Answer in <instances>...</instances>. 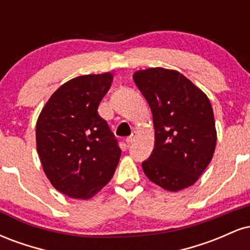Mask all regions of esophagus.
Wrapping results in <instances>:
<instances>
[{
  "label": "esophagus",
  "mask_w": 250,
  "mask_h": 250,
  "mask_svg": "<svg viewBox=\"0 0 250 250\" xmlns=\"http://www.w3.org/2000/svg\"><path fill=\"white\" fill-rule=\"evenodd\" d=\"M135 137H136V134L131 133L130 136H128L127 139H125V142H127L128 145H130V143H133L135 141Z\"/></svg>",
  "instance_id": "34e87169"
}]
</instances>
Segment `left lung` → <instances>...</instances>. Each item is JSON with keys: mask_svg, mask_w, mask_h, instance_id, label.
I'll list each match as a JSON object with an SVG mask.
<instances>
[{"mask_svg": "<svg viewBox=\"0 0 250 250\" xmlns=\"http://www.w3.org/2000/svg\"><path fill=\"white\" fill-rule=\"evenodd\" d=\"M134 81L153 114L155 147L142 162L151 182L170 191L194 185L216 146L214 113L207 95L179 71L149 68Z\"/></svg>", "mask_w": 250, "mask_h": 250, "instance_id": "obj_1", "label": "left lung"}]
</instances>
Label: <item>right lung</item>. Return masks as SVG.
<instances>
[{
	"mask_svg": "<svg viewBox=\"0 0 250 250\" xmlns=\"http://www.w3.org/2000/svg\"><path fill=\"white\" fill-rule=\"evenodd\" d=\"M113 75H83L51 95L36 123V147L54 188L73 199H89L111 180L121 149L97 113Z\"/></svg>",
	"mask_w": 250,
	"mask_h": 250,
	"instance_id": "1",
	"label": "right lung"
}]
</instances>
